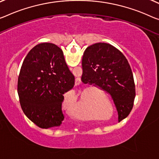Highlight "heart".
<instances>
[{"mask_svg":"<svg viewBox=\"0 0 159 159\" xmlns=\"http://www.w3.org/2000/svg\"><path fill=\"white\" fill-rule=\"evenodd\" d=\"M82 107H84V108H88V109H92V106L91 104H90L89 102L86 100H84V102H82ZM82 120H92V119H94V116H92V115H87V116H82L81 117Z\"/></svg>","mask_w":159,"mask_h":159,"instance_id":"obj_1","label":"heart"}]
</instances>
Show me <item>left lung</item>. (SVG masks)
Returning <instances> with one entry per match:
<instances>
[{
    "label": "left lung",
    "mask_w": 159,
    "mask_h": 159,
    "mask_svg": "<svg viewBox=\"0 0 159 159\" xmlns=\"http://www.w3.org/2000/svg\"><path fill=\"white\" fill-rule=\"evenodd\" d=\"M82 65V82L110 94L119 121L126 118L132 109L136 92L133 73L125 56L110 44L95 43L85 50Z\"/></svg>",
    "instance_id": "left-lung-1"
}]
</instances>
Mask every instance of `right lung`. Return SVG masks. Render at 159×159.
<instances>
[{
	"mask_svg": "<svg viewBox=\"0 0 159 159\" xmlns=\"http://www.w3.org/2000/svg\"><path fill=\"white\" fill-rule=\"evenodd\" d=\"M75 77L66 64L61 49L40 43L28 52L21 66L18 92L27 117L42 129L61 125L64 94L72 89Z\"/></svg>",
	"mask_w": 159,
	"mask_h": 159,
	"instance_id": "obj_1",
	"label": "right lung"
}]
</instances>
